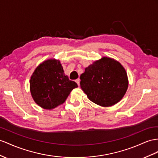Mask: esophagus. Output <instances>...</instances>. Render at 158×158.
Returning a JSON list of instances; mask_svg holds the SVG:
<instances>
[{
  "mask_svg": "<svg viewBox=\"0 0 158 158\" xmlns=\"http://www.w3.org/2000/svg\"><path fill=\"white\" fill-rule=\"evenodd\" d=\"M75 82H76L77 83L78 85H79V84H80V79H76V80H75Z\"/></svg>",
  "mask_w": 158,
  "mask_h": 158,
  "instance_id": "1",
  "label": "esophagus"
}]
</instances>
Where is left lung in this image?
<instances>
[{
  "instance_id": "obj_1",
  "label": "left lung",
  "mask_w": 158,
  "mask_h": 158,
  "mask_svg": "<svg viewBox=\"0 0 158 158\" xmlns=\"http://www.w3.org/2000/svg\"><path fill=\"white\" fill-rule=\"evenodd\" d=\"M81 87L91 102L110 107L123 98L128 87L127 73L117 60L103 57L87 67L80 77Z\"/></svg>"
}]
</instances>
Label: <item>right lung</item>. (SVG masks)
Here are the masks:
<instances>
[{"label":"right lung","instance_id":"1","mask_svg":"<svg viewBox=\"0 0 158 158\" xmlns=\"http://www.w3.org/2000/svg\"><path fill=\"white\" fill-rule=\"evenodd\" d=\"M64 74L58 60H45L36 68L30 80L32 97L36 103L46 110H52L66 100L71 91L77 87Z\"/></svg>","mask_w":158,"mask_h":158}]
</instances>
